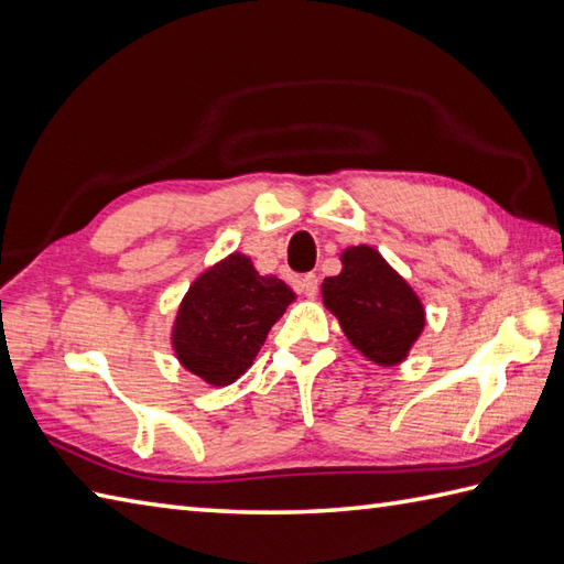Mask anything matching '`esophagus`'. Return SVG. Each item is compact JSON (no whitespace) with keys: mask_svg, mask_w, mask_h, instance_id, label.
Returning a JSON list of instances; mask_svg holds the SVG:
<instances>
[{"mask_svg":"<svg viewBox=\"0 0 564 564\" xmlns=\"http://www.w3.org/2000/svg\"><path fill=\"white\" fill-rule=\"evenodd\" d=\"M300 293H305L307 297H314L317 295V291H319V279L314 276V273H305L303 279H300Z\"/></svg>","mask_w":564,"mask_h":564,"instance_id":"obj_1","label":"esophagus"}]
</instances>
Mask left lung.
Listing matches in <instances>:
<instances>
[{"instance_id": "1", "label": "left lung", "mask_w": 564, "mask_h": 564, "mask_svg": "<svg viewBox=\"0 0 564 564\" xmlns=\"http://www.w3.org/2000/svg\"><path fill=\"white\" fill-rule=\"evenodd\" d=\"M341 261L344 271L322 283L324 305L365 358L401 362L425 326L421 300L372 247H350Z\"/></svg>"}]
</instances>
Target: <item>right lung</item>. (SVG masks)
Wrapping results in <instances>:
<instances>
[{
    "mask_svg": "<svg viewBox=\"0 0 564 564\" xmlns=\"http://www.w3.org/2000/svg\"><path fill=\"white\" fill-rule=\"evenodd\" d=\"M293 300L291 288L276 276H259L245 254L226 257L182 300L173 329L180 362L214 387L235 382Z\"/></svg>",
    "mask_w": 564,
    "mask_h": 564,
    "instance_id": "right-lung-1",
    "label": "right lung"
}]
</instances>
